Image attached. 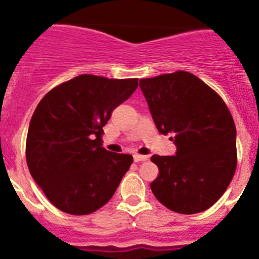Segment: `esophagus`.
I'll return each mask as SVG.
<instances>
[{"label":"esophagus","mask_w":259,"mask_h":259,"mask_svg":"<svg viewBox=\"0 0 259 259\" xmlns=\"http://www.w3.org/2000/svg\"><path fill=\"white\" fill-rule=\"evenodd\" d=\"M148 159V155H141V154H135L134 155V161L135 162H143Z\"/></svg>","instance_id":"34e87169"}]
</instances>
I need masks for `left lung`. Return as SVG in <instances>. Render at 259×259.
Here are the masks:
<instances>
[{
    "instance_id": "obj_1",
    "label": "left lung",
    "mask_w": 259,
    "mask_h": 259,
    "mask_svg": "<svg viewBox=\"0 0 259 259\" xmlns=\"http://www.w3.org/2000/svg\"><path fill=\"white\" fill-rule=\"evenodd\" d=\"M155 127L174 134L176 155L150 159L159 174L150 188L179 214L211 207L226 192L237 164L236 127L221 96L187 71L140 79Z\"/></svg>"
}]
</instances>
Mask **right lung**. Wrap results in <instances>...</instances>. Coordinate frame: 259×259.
I'll return each instance as SVG.
<instances>
[{
    "label": "right lung",
    "instance_id": "right-lung-1",
    "mask_svg": "<svg viewBox=\"0 0 259 259\" xmlns=\"http://www.w3.org/2000/svg\"><path fill=\"white\" fill-rule=\"evenodd\" d=\"M137 85L136 77L83 74L38 102L27 134V164L57 209L92 214L113 197L134 158L105 149L102 127Z\"/></svg>",
    "mask_w": 259,
    "mask_h": 259
}]
</instances>
